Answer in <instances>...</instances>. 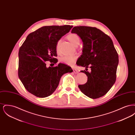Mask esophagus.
Returning a JSON list of instances; mask_svg holds the SVG:
<instances>
[{
  "label": "esophagus",
  "instance_id": "obj_1",
  "mask_svg": "<svg viewBox=\"0 0 135 135\" xmlns=\"http://www.w3.org/2000/svg\"><path fill=\"white\" fill-rule=\"evenodd\" d=\"M72 70L73 71V72L74 73H75V74H77V73H78V71L75 68H72Z\"/></svg>",
  "mask_w": 135,
  "mask_h": 135
}]
</instances>
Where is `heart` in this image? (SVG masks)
<instances>
[{
	"label": "heart",
	"mask_w": 135,
	"mask_h": 135,
	"mask_svg": "<svg viewBox=\"0 0 135 135\" xmlns=\"http://www.w3.org/2000/svg\"><path fill=\"white\" fill-rule=\"evenodd\" d=\"M68 39L70 41L73 45L75 46H77L80 44V38L79 36L75 33H70L68 34L67 36ZM61 40H59L56 45V51L57 52H59V45ZM76 60V57L75 56H65L60 59V61L62 63L66 64L72 65L74 63Z\"/></svg>",
	"instance_id": "heart-1"
}]
</instances>
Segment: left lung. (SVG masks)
I'll list each match as a JSON object with an SVG mask.
<instances>
[{
  "mask_svg": "<svg viewBox=\"0 0 135 135\" xmlns=\"http://www.w3.org/2000/svg\"><path fill=\"white\" fill-rule=\"evenodd\" d=\"M71 32L77 34L84 45L77 65L85 67V70L89 65L91 68L90 73L80 71L86 75L88 81L78 88L91 99L104 96L115 82L118 64V55L112 39L96 27H74Z\"/></svg>",
  "mask_w": 135,
  "mask_h": 135,
  "instance_id": "obj_1",
  "label": "left lung"
}]
</instances>
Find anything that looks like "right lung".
Segmentation results:
<instances>
[{"instance_id": "1", "label": "right lung", "mask_w": 135, "mask_h": 135, "mask_svg": "<svg viewBox=\"0 0 135 135\" xmlns=\"http://www.w3.org/2000/svg\"><path fill=\"white\" fill-rule=\"evenodd\" d=\"M72 27L66 25L42 27L30 33L20 47L18 76L27 90L33 95L50 96L57 88L62 76L73 71L64 64L47 68L45 63L48 61L57 63V44Z\"/></svg>"}]
</instances>
